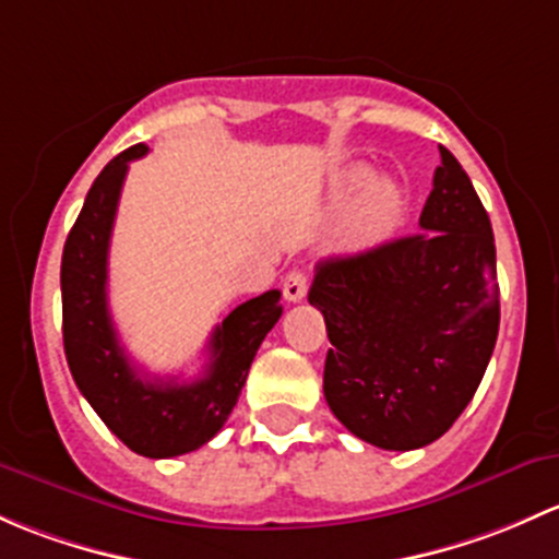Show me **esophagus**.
<instances>
[{
  "label": "esophagus",
  "instance_id": "obj_1",
  "mask_svg": "<svg viewBox=\"0 0 559 559\" xmlns=\"http://www.w3.org/2000/svg\"><path fill=\"white\" fill-rule=\"evenodd\" d=\"M282 293L290 304H298L307 298V274L293 269V272L285 274V282H282Z\"/></svg>",
  "mask_w": 559,
  "mask_h": 559
}]
</instances>
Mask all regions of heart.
<instances>
[{
  "label": "heart",
  "instance_id": "heart-1",
  "mask_svg": "<svg viewBox=\"0 0 559 559\" xmlns=\"http://www.w3.org/2000/svg\"><path fill=\"white\" fill-rule=\"evenodd\" d=\"M366 191L368 195L364 201V215H360V234L368 241L390 237L401 223V215H404V195H401V188L395 182H373V171L368 166L355 164L338 175L331 191V206L338 212L349 210V206L358 204Z\"/></svg>",
  "mask_w": 559,
  "mask_h": 559
}]
</instances>
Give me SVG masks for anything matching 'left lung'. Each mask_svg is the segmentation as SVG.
<instances>
[{"label":"left lung","mask_w":559,"mask_h":559,"mask_svg":"<svg viewBox=\"0 0 559 559\" xmlns=\"http://www.w3.org/2000/svg\"><path fill=\"white\" fill-rule=\"evenodd\" d=\"M309 304L333 344L322 393L349 433L408 452L452 428L492 358L500 290L490 217L447 147L419 231L318 263Z\"/></svg>","instance_id":"1"}]
</instances>
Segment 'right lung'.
<instances>
[{
  "instance_id": "obj_1",
  "label": "right lung",
  "mask_w": 559,
  "mask_h": 559,
  "mask_svg": "<svg viewBox=\"0 0 559 559\" xmlns=\"http://www.w3.org/2000/svg\"><path fill=\"white\" fill-rule=\"evenodd\" d=\"M134 145L102 169L69 231L61 255L64 353L74 384L102 423L145 457H177L204 447L237 406L258 347L280 320V290L239 304L210 338V364L193 382L147 377L126 355L107 307V255L120 188Z\"/></svg>"
}]
</instances>
